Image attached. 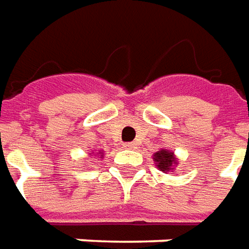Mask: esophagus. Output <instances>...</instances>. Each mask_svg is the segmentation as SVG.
Returning <instances> with one entry per match:
<instances>
[{
  "instance_id": "esophagus-1",
  "label": "esophagus",
  "mask_w": 249,
  "mask_h": 249,
  "mask_svg": "<svg viewBox=\"0 0 249 249\" xmlns=\"http://www.w3.org/2000/svg\"><path fill=\"white\" fill-rule=\"evenodd\" d=\"M135 146H137V145H135L134 142H126V143H124V147H126V149H135Z\"/></svg>"
}]
</instances>
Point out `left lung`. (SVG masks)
<instances>
[{
	"mask_svg": "<svg viewBox=\"0 0 249 249\" xmlns=\"http://www.w3.org/2000/svg\"><path fill=\"white\" fill-rule=\"evenodd\" d=\"M154 161L157 164L159 169H161L162 172L164 171H169V169H174V164H176V159H175L174 153L168 152V150H160L154 154Z\"/></svg>",
	"mask_w": 249,
	"mask_h": 249,
	"instance_id": "8db88e82",
	"label": "left lung"
}]
</instances>
